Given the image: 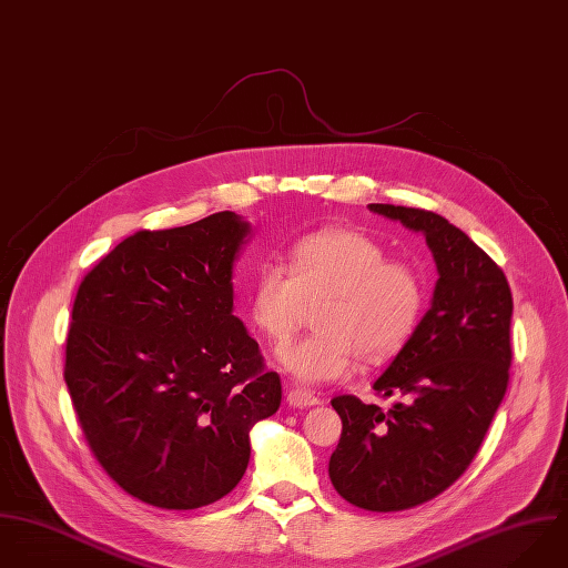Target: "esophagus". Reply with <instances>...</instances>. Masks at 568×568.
<instances>
[{
  "label": "esophagus",
  "instance_id": "esophagus-1",
  "mask_svg": "<svg viewBox=\"0 0 568 568\" xmlns=\"http://www.w3.org/2000/svg\"><path fill=\"white\" fill-rule=\"evenodd\" d=\"M287 404L294 406V408H310V406H318L321 404V397L307 388H290L287 390Z\"/></svg>",
  "mask_w": 568,
  "mask_h": 568
}]
</instances>
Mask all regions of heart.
<instances>
[{
  "mask_svg": "<svg viewBox=\"0 0 568 568\" xmlns=\"http://www.w3.org/2000/svg\"><path fill=\"white\" fill-rule=\"evenodd\" d=\"M287 271L272 261L256 267L247 312L270 341L287 338L305 305L316 334L276 348L278 364L305 384L346 379L359 359L382 362L413 336L424 305L422 274L388 261L386 247L359 230L327 227L301 236L287 252Z\"/></svg>",
  "mask_w": 568,
  "mask_h": 568,
  "instance_id": "heart-1",
  "label": "heart"
}]
</instances>
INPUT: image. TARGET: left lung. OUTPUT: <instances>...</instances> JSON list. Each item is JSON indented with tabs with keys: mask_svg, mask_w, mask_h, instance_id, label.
I'll list each match as a JSON object with an SVG mask.
<instances>
[{
	"mask_svg": "<svg viewBox=\"0 0 568 568\" xmlns=\"http://www.w3.org/2000/svg\"><path fill=\"white\" fill-rule=\"evenodd\" d=\"M368 209L422 232L439 278L430 310L373 382L397 402L382 410L355 395L332 399L342 435L329 478L359 509L402 511L446 491L478 453L509 382L514 301L503 270L446 217Z\"/></svg>",
	"mask_w": 568,
	"mask_h": 568,
	"instance_id": "1",
	"label": "left lung"
}]
</instances>
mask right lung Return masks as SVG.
Listing matches in <instances>:
<instances>
[{
    "label": "right lung",
    "mask_w": 568,
    "mask_h": 568,
    "mask_svg": "<svg viewBox=\"0 0 568 568\" xmlns=\"http://www.w3.org/2000/svg\"><path fill=\"white\" fill-rule=\"evenodd\" d=\"M250 224L224 211L140 230L79 285L65 384L99 463L133 498L197 509L250 460V430L281 406V377L232 314Z\"/></svg>",
    "instance_id": "right-lung-1"
}]
</instances>
